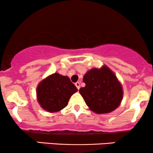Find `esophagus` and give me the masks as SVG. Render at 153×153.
Listing matches in <instances>:
<instances>
[{
  "label": "esophagus",
  "instance_id": "esophagus-1",
  "mask_svg": "<svg viewBox=\"0 0 153 153\" xmlns=\"http://www.w3.org/2000/svg\"><path fill=\"white\" fill-rule=\"evenodd\" d=\"M75 86H76L77 88H78V90H79V89H80V82H75Z\"/></svg>",
  "mask_w": 153,
  "mask_h": 153
}]
</instances>
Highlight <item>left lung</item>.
Returning a JSON list of instances; mask_svg holds the SVG:
<instances>
[{
    "instance_id": "obj_1",
    "label": "left lung",
    "mask_w": 153,
    "mask_h": 153,
    "mask_svg": "<svg viewBox=\"0 0 153 153\" xmlns=\"http://www.w3.org/2000/svg\"><path fill=\"white\" fill-rule=\"evenodd\" d=\"M83 82L85 86L79 91L87 106L95 113H109L119 106L123 97L122 87L107 67L91 69L84 75Z\"/></svg>"
}]
</instances>
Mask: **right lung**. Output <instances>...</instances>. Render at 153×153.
Returning a JSON list of instances; mask_svg holds the SVG:
<instances>
[{"label": "right lung", "instance_id": "1", "mask_svg": "<svg viewBox=\"0 0 153 153\" xmlns=\"http://www.w3.org/2000/svg\"><path fill=\"white\" fill-rule=\"evenodd\" d=\"M77 91L68 77L54 73L39 84L36 94L39 103L44 109L56 112L67 106L71 96Z\"/></svg>", "mask_w": 153, "mask_h": 153}]
</instances>
